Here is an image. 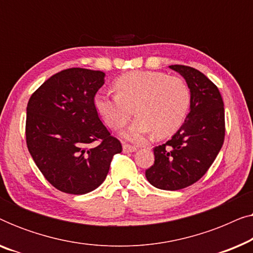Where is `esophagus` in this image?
<instances>
[{"instance_id": "esophagus-1", "label": "esophagus", "mask_w": 253, "mask_h": 253, "mask_svg": "<svg viewBox=\"0 0 253 253\" xmlns=\"http://www.w3.org/2000/svg\"><path fill=\"white\" fill-rule=\"evenodd\" d=\"M136 151H137L136 146H132V145H129V144H123V152H126V153H131V152H136Z\"/></svg>"}]
</instances>
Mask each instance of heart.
<instances>
[{
    "label": "heart",
    "instance_id": "1",
    "mask_svg": "<svg viewBox=\"0 0 253 253\" xmlns=\"http://www.w3.org/2000/svg\"><path fill=\"white\" fill-rule=\"evenodd\" d=\"M116 95L96 93L94 108L112 129H120L132 116L136 120L121 134L139 140L154 131L157 137H168L178 130L190 108V89L183 79L157 71H133L116 79Z\"/></svg>",
    "mask_w": 253,
    "mask_h": 253
}]
</instances>
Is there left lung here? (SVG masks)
Wrapping results in <instances>:
<instances>
[{"instance_id":"obj_1","label":"left lung","mask_w":253,"mask_h":253,"mask_svg":"<svg viewBox=\"0 0 253 253\" xmlns=\"http://www.w3.org/2000/svg\"><path fill=\"white\" fill-rule=\"evenodd\" d=\"M169 68L188 84L190 112L177 132L154 147V164L145 176L155 188L175 191L202 178L215 160L224 139V108L219 88L203 72L186 65Z\"/></svg>"}]
</instances>
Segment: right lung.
I'll return each instance as SVG.
<instances>
[{
  "instance_id": "add662e5",
  "label": "right lung",
  "mask_w": 253,
  "mask_h": 253,
  "mask_svg": "<svg viewBox=\"0 0 253 253\" xmlns=\"http://www.w3.org/2000/svg\"><path fill=\"white\" fill-rule=\"evenodd\" d=\"M99 70L71 68L47 79L26 108V144L37 167L62 192L84 195L102 184L122 145L103 126L94 108L105 84ZM99 141L95 148H89Z\"/></svg>"
}]
</instances>
